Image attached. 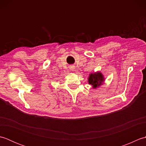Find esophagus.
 Returning <instances> with one entry per match:
<instances>
[{
	"label": "esophagus",
	"mask_w": 146,
	"mask_h": 146,
	"mask_svg": "<svg viewBox=\"0 0 146 146\" xmlns=\"http://www.w3.org/2000/svg\"><path fill=\"white\" fill-rule=\"evenodd\" d=\"M70 70H71L72 71H75V66H74V65H71V66H70Z\"/></svg>",
	"instance_id": "34e87169"
}]
</instances>
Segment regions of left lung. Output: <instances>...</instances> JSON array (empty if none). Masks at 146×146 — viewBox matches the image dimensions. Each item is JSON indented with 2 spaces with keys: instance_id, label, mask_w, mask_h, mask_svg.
<instances>
[{
  "instance_id": "1",
  "label": "left lung",
  "mask_w": 146,
  "mask_h": 146,
  "mask_svg": "<svg viewBox=\"0 0 146 146\" xmlns=\"http://www.w3.org/2000/svg\"><path fill=\"white\" fill-rule=\"evenodd\" d=\"M88 83L93 86V88H96L102 85L105 80L104 75L100 72H96L90 74L88 77Z\"/></svg>"
}]
</instances>
